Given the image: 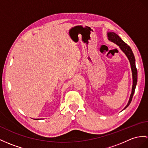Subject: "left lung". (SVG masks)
Here are the masks:
<instances>
[{"instance_id":"1","label":"left lung","mask_w":148,"mask_h":148,"mask_svg":"<svg viewBox=\"0 0 148 148\" xmlns=\"http://www.w3.org/2000/svg\"><path fill=\"white\" fill-rule=\"evenodd\" d=\"M107 36H108V39H109L110 41L114 42L118 46H119L120 48L125 54V55L127 56L129 62H130V64H131V70H132V72L133 85H132V92H131V94L130 96V99H129L127 105L126 106L124 109H125L129 106V104L131 103V102L132 101V97H133V95H134V93L135 92L136 86L137 84V80H138V71H137V68L136 67L135 58L134 56V54H133V53H132V49L130 48V46H128L124 41H122V39L117 34L114 33V32H110L107 33Z\"/></svg>"}]
</instances>
